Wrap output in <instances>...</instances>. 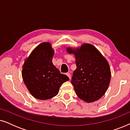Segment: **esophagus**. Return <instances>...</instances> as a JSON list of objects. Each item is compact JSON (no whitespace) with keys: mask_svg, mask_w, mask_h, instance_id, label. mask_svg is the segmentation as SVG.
Returning <instances> with one entry per match:
<instances>
[{"mask_svg":"<svg viewBox=\"0 0 130 130\" xmlns=\"http://www.w3.org/2000/svg\"><path fill=\"white\" fill-rule=\"evenodd\" d=\"M66 75L68 76L69 77V79H71V74H70V73H66Z\"/></svg>","mask_w":130,"mask_h":130,"instance_id":"obj_1","label":"esophagus"}]
</instances>
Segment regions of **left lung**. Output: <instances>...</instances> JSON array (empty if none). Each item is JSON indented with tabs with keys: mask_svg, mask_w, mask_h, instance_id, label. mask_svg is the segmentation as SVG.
I'll return each instance as SVG.
<instances>
[{
	"mask_svg": "<svg viewBox=\"0 0 130 130\" xmlns=\"http://www.w3.org/2000/svg\"><path fill=\"white\" fill-rule=\"evenodd\" d=\"M66 50L75 56L77 68L71 82L76 95L88 103L98 101L105 93L111 80L108 61L90 44L85 43L76 48L67 47Z\"/></svg>",
	"mask_w": 130,
	"mask_h": 130,
	"instance_id": "1",
	"label": "left lung"
}]
</instances>
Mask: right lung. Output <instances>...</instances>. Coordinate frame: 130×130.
<instances>
[{
    "label": "right lung",
    "instance_id": "1",
    "mask_svg": "<svg viewBox=\"0 0 130 130\" xmlns=\"http://www.w3.org/2000/svg\"><path fill=\"white\" fill-rule=\"evenodd\" d=\"M54 54L51 44L42 42L33 50L22 66L25 85L30 93L40 100L54 97L62 84L69 80L53 64Z\"/></svg>",
    "mask_w": 130,
    "mask_h": 130
}]
</instances>
